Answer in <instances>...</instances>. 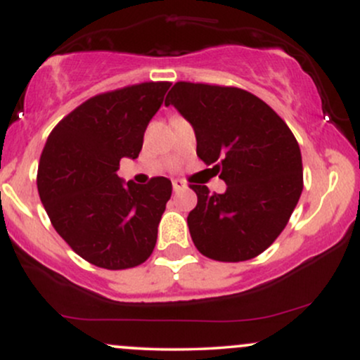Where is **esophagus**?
Instances as JSON below:
<instances>
[{
    "instance_id": "esophagus-1",
    "label": "esophagus",
    "mask_w": 360,
    "mask_h": 360,
    "mask_svg": "<svg viewBox=\"0 0 360 360\" xmlns=\"http://www.w3.org/2000/svg\"><path fill=\"white\" fill-rule=\"evenodd\" d=\"M184 188H186V184L183 183V181H181V179H172V189H174L176 193L177 191H183Z\"/></svg>"
}]
</instances>
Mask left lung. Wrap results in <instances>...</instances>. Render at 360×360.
Returning <instances> with one entry per match:
<instances>
[{"mask_svg":"<svg viewBox=\"0 0 360 360\" xmlns=\"http://www.w3.org/2000/svg\"><path fill=\"white\" fill-rule=\"evenodd\" d=\"M171 105L191 123L198 157L226 184L221 194L191 186L194 245L221 262L257 257L283 232L303 191L295 135L269 105L238 88L176 82Z\"/></svg>","mask_w":360,"mask_h":360,"instance_id":"left-lung-1","label":"left lung"}]
</instances>
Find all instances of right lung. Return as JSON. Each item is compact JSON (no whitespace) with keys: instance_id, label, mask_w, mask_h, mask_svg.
Listing matches in <instances>:
<instances>
[{"instance_id":"obj_1","label":"right lung","mask_w":360,"mask_h":360,"mask_svg":"<svg viewBox=\"0 0 360 360\" xmlns=\"http://www.w3.org/2000/svg\"><path fill=\"white\" fill-rule=\"evenodd\" d=\"M171 82H142L98 94L52 130L39 164L37 186L57 233L103 269L146 262L172 184H148L117 174L122 159H137L143 134Z\"/></svg>"}]
</instances>
